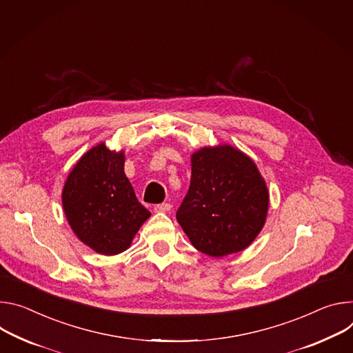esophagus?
Returning a JSON list of instances; mask_svg holds the SVG:
<instances>
[{"instance_id": "1", "label": "esophagus", "mask_w": 353, "mask_h": 353, "mask_svg": "<svg viewBox=\"0 0 353 353\" xmlns=\"http://www.w3.org/2000/svg\"><path fill=\"white\" fill-rule=\"evenodd\" d=\"M171 210V205L170 203H161V205H155L154 206V212L155 213H167Z\"/></svg>"}]
</instances>
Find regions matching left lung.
<instances>
[{"instance_id": "obj_1", "label": "left lung", "mask_w": 353, "mask_h": 353, "mask_svg": "<svg viewBox=\"0 0 353 353\" xmlns=\"http://www.w3.org/2000/svg\"><path fill=\"white\" fill-rule=\"evenodd\" d=\"M190 167L176 220L192 245L213 258L250 247L269 209V190L254 160L230 144H217L194 151Z\"/></svg>"}]
</instances>
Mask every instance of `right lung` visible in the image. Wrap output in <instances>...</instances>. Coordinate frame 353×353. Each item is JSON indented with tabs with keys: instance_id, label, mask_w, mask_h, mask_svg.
<instances>
[{
	"instance_id": "right-lung-1",
	"label": "right lung",
	"mask_w": 353,
	"mask_h": 353,
	"mask_svg": "<svg viewBox=\"0 0 353 353\" xmlns=\"http://www.w3.org/2000/svg\"><path fill=\"white\" fill-rule=\"evenodd\" d=\"M65 219L87 247L101 255L126 251L151 213L137 201L125 174V151L103 141L70 171L61 192Z\"/></svg>"
}]
</instances>
